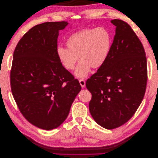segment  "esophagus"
<instances>
[{"label": "esophagus", "mask_w": 158, "mask_h": 158, "mask_svg": "<svg viewBox=\"0 0 158 158\" xmlns=\"http://www.w3.org/2000/svg\"><path fill=\"white\" fill-rule=\"evenodd\" d=\"M79 82H80V84L81 86H82V88H84L85 85V81L84 80H82V79H80L79 80Z\"/></svg>", "instance_id": "34e87169"}]
</instances>
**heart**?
I'll return each mask as SVG.
<instances>
[{
	"instance_id": "heart-1",
	"label": "heart",
	"mask_w": 158,
	"mask_h": 158,
	"mask_svg": "<svg viewBox=\"0 0 158 158\" xmlns=\"http://www.w3.org/2000/svg\"><path fill=\"white\" fill-rule=\"evenodd\" d=\"M113 35L107 28L99 27L79 31L70 35L66 41L67 48L59 47L56 55L63 67L73 70L81 60L75 74L85 78L91 68L99 69L105 64L111 51Z\"/></svg>"
}]
</instances>
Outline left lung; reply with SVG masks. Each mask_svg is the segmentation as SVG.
Masks as SVG:
<instances>
[{"label":"left lung","mask_w":158,"mask_h":158,"mask_svg":"<svg viewBox=\"0 0 158 158\" xmlns=\"http://www.w3.org/2000/svg\"><path fill=\"white\" fill-rule=\"evenodd\" d=\"M111 22L116 30L109 56L85 83L92 94L91 114L109 130L134 115L144 98L148 80L146 52L139 38L126 22Z\"/></svg>","instance_id":"1"}]
</instances>
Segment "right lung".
Here are the masks:
<instances>
[{"mask_svg": "<svg viewBox=\"0 0 158 158\" xmlns=\"http://www.w3.org/2000/svg\"><path fill=\"white\" fill-rule=\"evenodd\" d=\"M67 22H45L31 27L13 54L10 86L17 106L34 126L52 130L68 117L81 85L56 55L59 31Z\"/></svg>", "mask_w": 158, "mask_h": 158, "instance_id": "1", "label": "right lung"}]
</instances>
